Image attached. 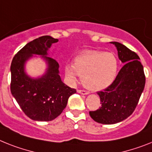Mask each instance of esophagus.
I'll return each instance as SVG.
<instances>
[{"mask_svg": "<svg viewBox=\"0 0 152 152\" xmlns=\"http://www.w3.org/2000/svg\"><path fill=\"white\" fill-rule=\"evenodd\" d=\"M79 94H83V95H86V94H89V92L86 91V90H77Z\"/></svg>", "mask_w": 152, "mask_h": 152, "instance_id": "obj_1", "label": "esophagus"}]
</instances>
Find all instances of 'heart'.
I'll return each instance as SVG.
<instances>
[{
    "label": "heart",
    "mask_w": 152,
    "mask_h": 152,
    "mask_svg": "<svg viewBox=\"0 0 152 152\" xmlns=\"http://www.w3.org/2000/svg\"><path fill=\"white\" fill-rule=\"evenodd\" d=\"M117 68V59L111 52L86 51L74 58L73 64L66 65L65 74L72 83L80 76L86 87L92 90H100L113 82Z\"/></svg>",
    "instance_id": "heart-1"
}]
</instances>
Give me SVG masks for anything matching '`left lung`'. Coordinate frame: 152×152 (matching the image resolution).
<instances>
[{"mask_svg": "<svg viewBox=\"0 0 152 152\" xmlns=\"http://www.w3.org/2000/svg\"><path fill=\"white\" fill-rule=\"evenodd\" d=\"M118 58L124 64L113 82L103 91L97 92L100 107L90 111L92 119L104 124H113L131 116L138 104L145 85L144 68L134 52L117 42Z\"/></svg>", "mask_w": 152, "mask_h": 152, "instance_id": "8db88e82", "label": "left lung"}]
</instances>
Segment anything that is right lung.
<instances>
[{
	"label": "right lung",
	"instance_id": "1",
	"mask_svg": "<svg viewBox=\"0 0 152 152\" xmlns=\"http://www.w3.org/2000/svg\"><path fill=\"white\" fill-rule=\"evenodd\" d=\"M58 42L49 35L31 41L17 52L11 65V92L18 105L29 118L38 121H50L62 113L75 89L66 86L58 75V62L46 56L52 43ZM33 54H40L47 60L48 69L38 79L24 72V63Z\"/></svg>",
	"mask_w": 152,
	"mask_h": 152
}]
</instances>
